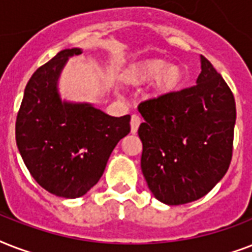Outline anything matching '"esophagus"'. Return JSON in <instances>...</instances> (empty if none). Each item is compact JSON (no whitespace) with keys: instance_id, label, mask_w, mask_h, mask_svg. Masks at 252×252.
Segmentation results:
<instances>
[{"instance_id":"esophagus-1","label":"esophagus","mask_w":252,"mask_h":252,"mask_svg":"<svg viewBox=\"0 0 252 252\" xmlns=\"http://www.w3.org/2000/svg\"><path fill=\"white\" fill-rule=\"evenodd\" d=\"M140 123H141V119L138 115H132V118H130V130H132V133H136L138 129V126H140Z\"/></svg>"}]
</instances>
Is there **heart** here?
I'll return each instance as SVG.
<instances>
[{
  "label": "heart",
  "instance_id": "heart-1",
  "mask_svg": "<svg viewBox=\"0 0 252 252\" xmlns=\"http://www.w3.org/2000/svg\"><path fill=\"white\" fill-rule=\"evenodd\" d=\"M123 82L132 86H142L153 82L154 93L167 95L175 93L186 80L183 66L168 64L163 59H146L129 65L122 76Z\"/></svg>",
  "mask_w": 252,
  "mask_h": 252
}]
</instances>
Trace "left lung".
I'll return each instance as SVG.
<instances>
[{"mask_svg": "<svg viewBox=\"0 0 252 252\" xmlns=\"http://www.w3.org/2000/svg\"><path fill=\"white\" fill-rule=\"evenodd\" d=\"M200 61L195 86L138 104L145 120L138 128L142 174L154 197L167 205L207 195L231 161L234 95L205 57Z\"/></svg>", "mask_w": 252, "mask_h": 252, "instance_id": "1", "label": "left lung"}]
</instances>
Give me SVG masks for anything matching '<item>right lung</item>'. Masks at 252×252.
Wrapping results in <instances>:
<instances>
[{"label":"right lung","mask_w":252,"mask_h":252,"mask_svg":"<svg viewBox=\"0 0 252 252\" xmlns=\"http://www.w3.org/2000/svg\"><path fill=\"white\" fill-rule=\"evenodd\" d=\"M64 49L30 78L15 123L26 167L45 191L76 199L98 183L112 150L130 132V116L114 118L89 103L61 100L57 81L69 57Z\"/></svg>","instance_id":"add662e5"}]
</instances>
